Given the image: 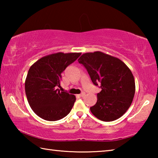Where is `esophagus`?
Returning a JSON list of instances; mask_svg holds the SVG:
<instances>
[{
    "mask_svg": "<svg viewBox=\"0 0 158 158\" xmlns=\"http://www.w3.org/2000/svg\"><path fill=\"white\" fill-rule=\"evenodd\" d=\"M84 95H85V93H81V94L77 95V97H79V98H82V97H84Z\"/></svg>",
    "mask_w": 158,
    "mask_h": 158,
    "instance_id": "1",
    "label": "esophagus"
}]
</instances>
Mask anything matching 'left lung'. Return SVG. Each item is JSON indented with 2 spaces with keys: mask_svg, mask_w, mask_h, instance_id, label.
I'll use <instances>...</instances> for the list:
<instances>
[{
  "mask_svg": "<svg viewBox=\"0 0 158 158\" xmlns=\"http://www.w3.org/2000/svg\"><path fill=\"white\" fill-rule=\"evenodd\" d=\"M78 61L86 68L93 84L102 89L97 102L90 108L91 113L106 122L121 117L135 93V78L130 68L119 58L101 52L85 53Z\"/></svg>",
  "mask_w": 158,
  "mask_h": 158,
  "instance_id": "obj_1",
  "label": "left lung"
}]
</instances>
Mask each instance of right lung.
<instances>
[{
    "mask_svg": "<svg viewBox=\"0 0 158 158\" xmlns=\"http://www.w3.org/2000/svg\"><path fill=\"white\" fill-rule=\"evenodd\" d=\"M81 53L58 52L45 56L33 63L25 81V91L34 113L49 121L65 117L74 106L76 98L63 91L61 74L75 61Z\"/></svg>",
    "mask_w": 158,
    "mask_h": 158,
    "instance_id": "obj_1",
    "label": "right lung"
}]
</instances>
